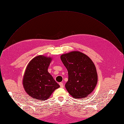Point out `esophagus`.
<instances>
[{
  "instance_id": "esophagus-1",
  "label": "esophagus",
  "mask_w": 124,
  "mask_h": 124,
  "mask_svg": "<svg viewBox=\"0 0 124 124\" xmlns=\"http://www.w3.org/2000/svg\"><path fill=\"white\" fill-rule=\"evenodd\" d=\"M59 85H60V87H61V88L64 87V84H63V83H62V82H60V83H59Z\"/></svg>"
}]
</instances>
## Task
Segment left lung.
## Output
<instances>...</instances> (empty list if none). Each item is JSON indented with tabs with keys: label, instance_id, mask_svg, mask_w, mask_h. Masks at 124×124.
I'll return each instance as SVG.
<instances>
[{
	"label": "left lung",
	"instance_id": "obj_1",
	"mask_svg": "<svg viewBox=\"0 0 124 124\" xmlns=\"http://www.w3.org/2000/svg\"><path fill=\"white\" fill-rule=\"evenodd\" d=\"M60 58L68 73L66 89L73 98H85L93 91L98 82L93 62L87 55L78 51L63 54Z\"/></svg>",
	"mask_w": 124,
	"mask_h": 124
}]
</instances>
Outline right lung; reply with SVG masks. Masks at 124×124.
<instances>
[{
	"mask_svg": "<svg viewBox=\"0 0 124 124\" xmlns=\"http://www.w3.org/2000/svg\"><path fill=\"white\" fill-rule=\"evenodd\" d=\"M52 58L39 55L33 58L27 66L22 80L23 88L31 98L44 101L60 87L48 68Z\"/></svg>",
	"mask_w": 124,
	"mask_h": 124,
	"instance_id": "add662e5",
	"label": "right lung"
}]
</instances>
